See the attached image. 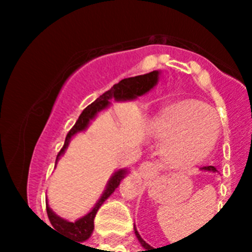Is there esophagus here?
Masks as SVG:
<instances>
[{"mask_svg": "<svg viewBox=\"0 0 252 252\" xmlns=\"http://www.w3.org/2000/svg\"><path fill=\"white\" fill-rule=\"evenodd\" d=\"M139 173L142 178L149 179V178H153L155 175V173H157V166H155V164H153L150 161L142 162L139 168Z\"/></svg>", "mask_w": 252, "mask_h": 252, "instance_id": "obj_1", "label": "esophagus"}]
</instances>
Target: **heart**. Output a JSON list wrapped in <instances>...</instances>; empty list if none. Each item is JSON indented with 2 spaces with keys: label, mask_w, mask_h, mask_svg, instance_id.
Instances as JSON below:
<instances>
[{
  "label": "heart",
  "mask_w": 252,
  "mask_h": 252,
  "mask_svg": "<svg viewBox=\"0 0 252 252\" xmlns=\"http://www.w3.org/2000/svg\"><path fill=\"white\" fill-rule=\"evenodd\" d=\"M151 132L168 141L165 157L173 168L190 169L212 153L220 132L217 115L206 103L193 99L162 107L150 124Z\"/></svg>",
  "instance_id": "heart-1"
}]
</instances>
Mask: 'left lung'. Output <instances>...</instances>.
Returning <instances> with one entry per match:
<instances>
[{
    "instance_id": "1",
    "label": "left lung",
    "mask_w": 252,
    "mask_h": 252,
    "mask_svg": "<svg viewBox=\"0 0 252 252\" xmlns=\"http://www.w3.org/2000/svg\"><path fill=\"white\" fill-rule=\"evenodd\" d=\"M202 169H203V170H213V171H216V169L213 168V166H203V168H202ZM135 235H136V237H137V240H139V241H140V244H141L142 246H144V249H145V251H142V252H153L154 249L151 248L150 245H148L145 241H144V240L141 239V236L139 235V232H137V231H136V228H135Z\"/></svg>"
}]
</instances>
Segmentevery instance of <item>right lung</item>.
Masks as SVG:
<instances>
[{"label": "right lung", "mask_w": 252, "mask_h": 252, "mask_svg": "<svg viewBox=\"0 0 252 252\" xmlns=\"http://www.w3.org/2000/svg\"><path fill=\"white\" fill-rule=\"evenodd\" d=\"M158 75H159V72H158V70H154V72L148 73V74L125 78V79H122L120 83L115 84L111 90H108L107 92H104L103 94L99 95V98L95 99L93 103H91L90 106H87L83 110V112L81 113V116H79V119L77 120L74 126H73V127L69 130V132L66 133L65 141H64L63 148L60 149V151L58 153L57 160L59 159L60 155L64 153L65 148L68 146V142L69 140H70V137H72L74 133H77L78 131L84 130V128L87 127L88 122H90L99 111L103 110V108H106V107L108 106V103H110L108 99L115 98L117 99V101H121V99H132L135 98V97H137V95L144 94V93L150 91L151 88L157 84ZM125 174H126V171L125 170H119L117 173H115V175L111 178L110 183L107 186L106 190H104V193L102 194L98 203L95 204L94 208H93L88 215L84 216L81 220H78L77 222L64 221L63 218L58 217V216L49 208V206H46V213H48L49 221H50L53 228L57 230V232L63 233V235H68L69 237H72L74 241H86V240L91 236V233H92L93 228H94L95 213H97L99 207L102 206V203L115 192V189L119 187L120 182L124 179Z\"/></svg>", "instance_id": "add662e5"}]
</instances>
